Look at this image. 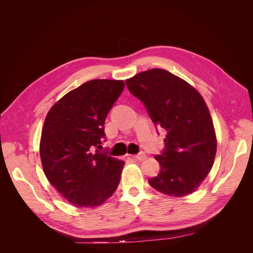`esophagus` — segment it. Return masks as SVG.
I'll return each mask as SVG.
<instances>
[{
	"label": "esophagus",
	"mask_w": 253,
	"mask_h": 253,
	"mask_svg": "<svg viewBox=\"0 0 253 253\" xmlns=\"http://www.w3.org/2000/svg\"><path fill=\"white\" fill-rule=\"evenodd\" d=\"M132 157H133L134 159H136V160H143V159L147 158V156H145V154H144L143 152L138 153V154H137V155H133Z\"/></svg>",
	"instance_id": "1"
}]
</instances>
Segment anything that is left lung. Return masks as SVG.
<instances>
[{"label":"left lung","mask_w":253,"mask_h":253,"mask_svg":"<svg viewBox=\"0 0 253 253\" xmlns=\"http://www.w3.org/2000/svg\"><path fill=\"white\" fill-rule=\"evenodd\" d=\"M126 83L155 126L167 132L165 149L155 155L160 172L149 183L170 196L193 193L210 172L216 153L215 132L203 97L162 68L137 74Z\"/></svg>","instance_id":"obj_1"}]
</instances>
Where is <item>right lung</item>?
Segmentation results:
<instances>
[{
    "instance_id": "right-lung-1",
    "label": "right lung",
    "mask_w": 253,
    "mask_h": 253,
    "mask_svg": "<svg viewBox=\"0 0 253 253\" xmlns=\"http://www.w3.org/2000/svg\"><path fill=\"white\" fill-rule=\"evenodd\" d=\"M125 82L95 79L71 90L44 122L40 155L45 175L66 200L96 207L116 191L125 163L100 152L104 122Z\"/></svg>"
}]
</instances>
